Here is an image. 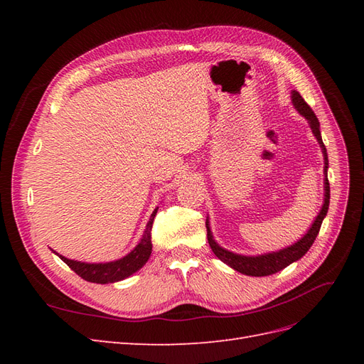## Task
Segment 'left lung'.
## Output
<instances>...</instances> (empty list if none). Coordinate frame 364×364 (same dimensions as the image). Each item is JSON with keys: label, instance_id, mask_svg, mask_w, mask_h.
<instances>
[{"label": "left lung", "instance_id": "1", "mask_svg": "<svg viewBox=\"0 0 364 364\" xmlns=\"http://www.w3.org/2000/svg\"><path fill=\"white\" fill-rule=\"evenodd\" d=\"M291 102H293V106L296 107V111L308 119V123H310V127L313 130L317 142L321 144V149L323 153V161H325V167H323V170H325V200H323L321 213H318V215L314 220V223L311 225V228L308 229V232L299 241H296L294 245L285 247V249H281L278 252L264 253V255H258V257L238 255V253H232L223 247H220L215 243V240L211 232V228H209V222L206 218L208 243H209V246H211L214 255L218 259H222L225 264H228L229 267H232L234 270L243 273V274H249V277H269V274L277 273L287 266H290L291 262L302 258L308 252V249L313 246L318 230H321L323 218L328 213V206H329V182H328V174H326L328 155H326V149H325V144H323L322 136H321V124H318V119H317L316 114L313 112V109L306 105V102L304 100L299 92L297 91L291 92Z\"/></svg>", "mask_w": 364, "mask_h": 364}]
</instances>
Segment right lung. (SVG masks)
<instances>
[{
	"label": "right lung",
	"instance_id": "obj_1",
	"mask_svg": "<svg viewBox=\"0 0 364 364\" xmlns=\"http://www.w3.org/2000/svg\"><path fill=\"white\" fill-rule=\"evenodd\" d=\"M156 213H158V208L151 213L144 230V235H142L136 247L121 259H117L112 262L90 264V262L68 259L59 255V253H56V255L67 264L71 270H74L80 278H83L87 282L111 284V282L126 279L127 277H130V274H134L144 266L151 255V226H153V220H155Z\"/></svg>",
	"mask_w": 364,
	"mask_h": 364
}]
</instances>
